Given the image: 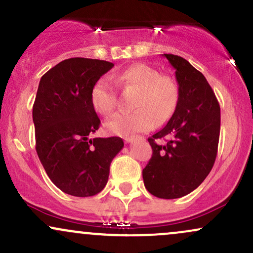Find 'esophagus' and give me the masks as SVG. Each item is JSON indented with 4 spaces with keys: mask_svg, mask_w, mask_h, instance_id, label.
Segmentation results:
<instances>
[{
    "mask_svg": "<svg viewBox=\"0 0 253 253\" xmlns=\"http://www.w3.org/2000/svg\"><path fill=\"white\" fill-rule=\"evenodd\" d=\"M136 138V136L135 135H128V136H125V143H127V144H128V143H130V141H133V140H134V139Z\"/></svg>",
    "mask_w": 253,
    "mask_h": 253,
    "instance_id": "1",
    "label": "esophagus"
}]
</instances>
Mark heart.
<instances>
[{
  "label": "heart",
  "mask_w": 253,
  "mask_h": 253,
  "mask_svg": "<svg viewBox=\"0 0 253 253\" xmlns=\"http://www.w3.org/2000/svg\"><path fill=\"white\" fill-rule=\"evenodd\" d=\"M124 92H135L130 113H121L107 120L104 128L110 134L127 135L162 126L170 120L177 108L179 89L176 81L162 76L156 69L145 64H135L113 77ZM92 108L102 115L115 110L118 94L108 78H100L90 91Z\"/></svg>",
  "instance_id": "1"
}]
</instances>
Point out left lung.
I'll return each instance as SVG.
<instances>
[{
  "label": "left lung",
  "mask_w": 253,
  "mask_h": 253,
  "mask_svg": "<svg viewBox=\"0 0 253 253\" xmlns=\"http://www.w3.org/2000/svg\"><path fill=\"white\" fill-rule=\"evenodd\" d=\"M176 70L179 100L169 123L147 140L152 157L143 170L145 188L159 199H178L195 190L215 162L220 106L206 77L184 58L167 54ZM169 137L167 143L160 141Z\"/></svg>",
  "instance_id": "left-lung-1"
}]
</instances>
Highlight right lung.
Listing matches in <instances>:
<instances>
[{
  "label": "right lung",
  "instance_id": "obj_1",
  "mask_svg": "<svg viewBox=\"0 0 253 253\" xmlns=\"http://www.w3.org/2000/svg\"><path fill=\"white\" fill-rule=\"evenodd\" d=\"M114 64L70 58L42 77L33 104L36 150L54 184L69 195L94 196L106 187L113 158L124 147L119 136L89 135L101 121L90 91Z\"/></svg>",
  "mask_w": 253,
  "mask_h": 253
}]
</instances>
